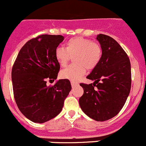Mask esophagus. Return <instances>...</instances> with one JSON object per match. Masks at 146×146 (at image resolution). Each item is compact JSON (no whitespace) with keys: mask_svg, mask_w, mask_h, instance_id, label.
Segmentation results:
<instances>
[{"mask_svg":"<svg viewBox=\"0 0 146 146\" xmlns=\"http://www.w3.org/2000/svg\"><path fill=\"white\" fill-rule=\"evenodd\" d=\"M78 84L77 82H75V81H71V86L72 87H75L76 86H77Z\"/></svg>","mask_w":146,"mask_h":146,"instance_id":"obj_1","label":"esophagus"}]
</instances>
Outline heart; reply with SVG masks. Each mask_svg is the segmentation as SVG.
I'll list each match as a JSON object with an SVG mask.
<instances>
[{
    "mask_svg": "<svg viewBox=\"0 0 146 146\" xmlns=\"http://www.w3.org/2000/svg\"><path fill=\"white\" fill-rule=\"evenodd\" d=\"M55 58L60 67L67 65L73 57L74 64L68 66L60 72L61 78L76 81L85 74L86 68L93 70L98 66L102 57V48L95 42L88 38L75 37L69 39L65 43V48L57 47L55 49Z\"/></svg>",
    "mask_w": 146,
    "mask_h": 146,
    "instance_id": "1",
    "label": "heart"
}]
</instances>
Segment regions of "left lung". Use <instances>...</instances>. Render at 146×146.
<instances>
[{"instance_id":"8db88e82","label":"left lung","mask_w":146,"mask_h":146,"mask_svg":"<svg viewBox=\"0 0 146 146\" xmlns=\"http://www.w3.org/2000/svg\"><path fill=\"white\" fill-rule=\"evenodd\" d=\"M102 48L98 66L86 78L93 84H81V110L89 117L105 121L115 116L125 104L131 89V65L128 56L116 40L108 35H97Z\"/></svg>"}]
</instances>
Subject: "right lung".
Listing matches in <instances>:
<instances>
[{"mask_svg":"<svg viewBox=\"0 0 146 146\" xmlns=\"http://www.w3.org/2000/svg\"><path fill=\"white\" fill-rule=\"evenodd\" d=\"M62 35H41L25 44L11 71L13 91L19 111L29 120L44 123L57 116L71 90L69 80L60 79L53 86L46 81L57 79L60 66L55 49Z\"/></svg>","mask_w":146,"mask_h":146,"instance_id":"1","label":"right lung"}]
</instances>
